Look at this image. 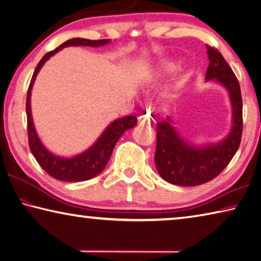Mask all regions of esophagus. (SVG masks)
<instances>
[{"label":"esophagus","mask_w":261,"mask_h":261,"mask_svg":"<svg viewBox=\"0 0 261 261\" xmlns=\"http://www.w3.org/2000/svg\"><path fill=\"white\" fill-rule=\"evenodd\" d=\"M150 122L149 120V116L148 114H144L138 117V123L139 124H148V123Z\"/></svg>","instance_id":"obj_1"}]
</instances>
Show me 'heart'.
<instances>
[{
  "label": "heart",
  "instance_id": "obj_1",
  "mask_svg": "<svg viewBox=\"0 0 261 261\" xmlns=\"http://www.w3.org/2000/svg\"><path fill=\"white\" fill-rule=\"evenodd\" d=\"M177 65L176 63H173V61H167V63H164L162 66H161V70L164 73H169V72H173L174 69H176Z\"/></svg>",
  "mask_w": 261,
  "mask_h": 261
}]
</instances>
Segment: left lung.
Here are the masks:
<instances>
[{"label":"left lung","mask_w":261,"mask_h":261,"mask_svg":"<svg viewBox=\"0 0 261 261\" xmlns=\"http://www.w3.org/2000/svg\"><path fill=\"white\" fill-rule=\"evenodd\" d=\"M206 49L210 63L205 79H215L228 90L233 130L220 144L194 148L180 138L169 117L156 124V169L164 180L178 186H198L216 178L234 158L242 138L243 103L238 77L219 51L209 44Z\"/></svg>","instance_id":"left-lung-1"}]
</instances>
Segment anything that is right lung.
<instances>
[{"mask_svg":"<svg viewBox=\"0 0 261 261\" xmlns=\"http://www.w3.org/2000/svg\"><path fill=\"white\" fill-rule=\"evenodd\" d=\"M110 40H87V39H72L64 42L58 48L52 50L48 54H45L43 58L37 64L36 68L33 74L30 87H28L27 98H26V114H27V132H28V145L32 154L34 155L42 169L50 174L52 178L57 180H63V181H84L89 180L97 174L100 173L105 169L106 164L110 160L111 155L114 149V146L120 139V137L124 134L127 129L134 127L137 123L136 116H125L120 120H116L103 131L100 138L97 140L91 148L87 151L75 156L73 159H63L58 156L52 155L44 148V146L41 144L39 137L36 135L34 124L32 120L31 112V92L33 83L35 81L37 73L43 64L48 60L51 56H54L56 52H58L65 46L70 45H87V46H99L107 44Z\"/></svg>","mask_w":261,"mask_h":261,"instance_id":"right-lung-1","label":"right lung"}]
</instances>
